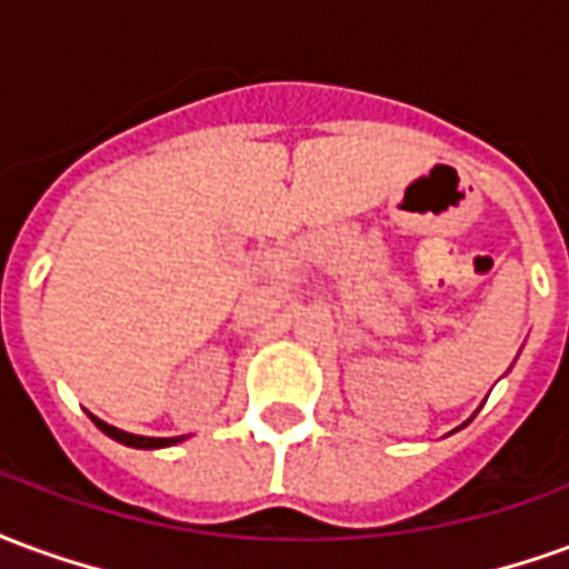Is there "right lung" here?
I'll use <instances>...</instances> for the list:
<instances>
[{
  "mask_svg": "<svg viewBox=\"0 0 569 569\" xmlns=\"http://www.w3.org/2000/svg\"><path fill=\"white\" fill-rule=\"evenodd\" d=\"M91 420L97 423V427L103 429L109 439L121 441V445H128V448H146V451H151V448H167V445H176V441L186 439V436H173V439H151V436H133V432H124V429L109 427V423H103L100 418H93V415H91Z\"/></svg>",
  "mask_w": 569,
  "mask_h": 569,
  "instance_id": "1",
  "label": "right lung"
}]
</instances>
